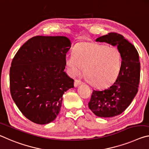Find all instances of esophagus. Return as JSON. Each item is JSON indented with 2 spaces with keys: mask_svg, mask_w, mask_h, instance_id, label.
<instances>
[{
  "mask_svg": "<svg viewBox=\"0 0 149 149\" xmlns=\"http://www.w3.org/2000/svg\"><path fill=\"white\" fill-rule=\"evenodd\" d=\"M81 83H82L81 80H78V79H75V80H74V86H75V87L78 86H79V84H81Z\"/></svg>",
  "mask_w": 149,
  "mask_h": 149,
  "instance_id": "1",
  "label": "esophagus"
}]
</instances>
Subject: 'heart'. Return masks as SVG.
Masks as SVG:
<instances>
[{"mask_svg": "<svg viewBox=\"0 0 149 149\" xmlns=\"http://www.w3.org/2000/svg\"><path fill=\"white\" fill-rule=\"evenodd\" d=\"M66 65L73 77L84 68L87 81L94 86L105 87L111 84L120 71L121 55L115 47H108L91 41L77 43L73 54L65 58Z\"/></svg>", "mask_w": 149, "mask_h": 149, "instance_id": "1", "label": "heart"}]
</instances>
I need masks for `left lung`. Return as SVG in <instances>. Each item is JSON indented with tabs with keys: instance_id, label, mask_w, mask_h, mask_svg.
Masks as SVG:
<instances>
[{
	"instance_id": "obj_1",
	"label": "left lung",
	"mask_w": 149,
	"mask_h": 149,
	"mask_svg": "<svg viewBox=\"0 0 149 149\" xmlns=\"http://www.w3.org/2000/svg\"><path fill=\"white\" fill-rule=\"evenodd\" d=\"M117 46L121 55L120 71L116 82L108 88L92 91L88 107L101 118L118 116L125 110L138 92L140 80L139 56L133 44L121 34L110 32L96 39Z\"/></svg>"
}]
</instances>
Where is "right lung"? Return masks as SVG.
<instances>
[{
	"mask_svg": "<svg viewBox=\"0 0 149 149\" xmlns=\"http://www.w3.org/2000/svg\"><path fill=\"white\" fill-rule=\"evenodd\" d=\"M70 46L65 36H34L13 58L11 96L22 113L33 123L44 125L55 120L63 94L74 87V80L64 72Z\"/></svg>",
	"mask_w": 149,
	"mask_h": 149,
	"instance_id": "1",
	"label": "right lung"
}]
</instances>
